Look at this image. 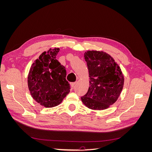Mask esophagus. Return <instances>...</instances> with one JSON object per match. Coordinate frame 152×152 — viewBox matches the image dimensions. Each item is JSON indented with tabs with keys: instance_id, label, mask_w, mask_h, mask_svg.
Wrapping results in <instances>:
<instances>
[{
	"instance_id": "esophagus-1",
	"label": "esophagus",
	"mask_w": 152,
	"mask_h": 152,
	"mask_svg": "<svg viewBox=\"0 0 152 152\" xmlns=\"http://www.w3.org/2000/svg\"><path fill=\"white\" fill-rule=\"evenodd\" d=\"M76 83H77L76 82H71L70 85H71V86H72V87H74V86H75V85L76 84Z\"/></svg>"
}]
</instances>
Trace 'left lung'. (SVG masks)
I'll return each instance as SVG.
<instances>
[{
    "label": "left lung",
    "instance_id": "8db88e82",
    "mask_svg": "<svg viewBox=\"0 0 152 152\" xmlns=\"http://www.w3.org/2000/svg\"><path fill=\"white\" fill-rule=\"evenodd\" d=\"M90 78L87 93L81 100L87 108L102 110L115 103L123 89L121 69L107 53L87 50L84 54Z\"/></svg>",
    "mask_w": 152,
    "mask_h": 152
}]
</instances>
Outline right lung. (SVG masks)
Wrapping results in <instances>:
<instances>
[{"label": "right lung", "mask_w": 152, "mask_h": 152, "mask_svg": "<svg viewBox=\"0 0 152 152\" xmlns=\"http://www.w3.org/2000/svg\"><path fill=\"white\" fill-rule=\"evenodd\" d=\"M59 48L41 54L32 64L28 76V86L32 98L45 107H56L70 93L65 67L56 59Z\"/></svg>", "instance_id": "right-lung-1"}]
</instances>
